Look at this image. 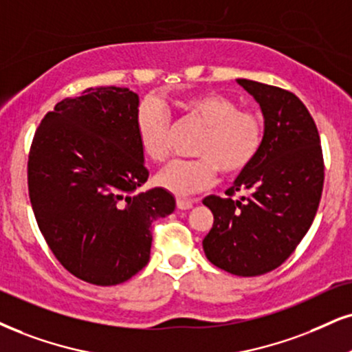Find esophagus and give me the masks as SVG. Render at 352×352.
I'll list each match as a JSON object with an SVG mask.
<instances>
[{
    "label": "esophagus",
    "mask_w": 352,
    "mask_h": 352,
    "mask_svg": "<svg viewBox=\"0 0 352 352\" xmlns=\"http://www.w3.org/2000/svg\"><path fill=\"white\" fill-rule=\"evenodd\" d=\"M192 204L194 202L190 201V199H176V207L181 210L190 209V207H192Z\"/></svg>",
    "instance_id": "obj_1"
}]
</instances>
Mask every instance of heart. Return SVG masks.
<instances>
[{"label": "heart", "mask_w": 352, "mask_h": 352, "mask_svg": "<svg viewBox=\"0 0 352 352\" xmlns=\"http://www.w3.org/2000/svg\"><path fill=\"white\" fill-rule=\"evenodd\" d=\"M188 119L204 127L194 155L196 160H177L156 175V184L175 196L186 197L207 189L217 173L233 177L246 171L259 155L264 140V122L253 111L240 109L238 102L217 91H201L176 101ZM137 137L142 151L151 162L162 163L171 153V122L160 104L146 101L137 111Z\"/></svg>", "instance_id": "heart-1"}]
</instances>
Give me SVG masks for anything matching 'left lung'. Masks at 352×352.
I'll use <instances>...</instances> for the list:
<instances>
[{
  "label": "left lung",
  "instance_id": "left-lung-1",
  "mask_svg": "<svg viewBox=\"0 0 352 352\" xmlns=\"http://www.w3.org/2000/svg\"><path fill=\"white\" fill-rule=\"evenodd\" d=\"M261 106L264 140L253 164L227 190L202 201L214 225L202 246L230 274L261 276L279 267L309 232L322 199L324 164L318 129L296 94L236 80ZM236 192L248 197L233 199Z\"/></svg>",
  "mask_w": 352,
  "mask_h": 352
}]
</instances>
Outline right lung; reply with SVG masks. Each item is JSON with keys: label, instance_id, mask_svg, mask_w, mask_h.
I'll return each mask as SVG.
<instances>
[{"label": "right lung", "instance_id": "add662e5", "mask_svg": "<svg viewBox=\"0 0 352 352\" xmlns=\"http://www.w3.org/2000/svg\"><path fill=\"white\" fill-rule=\"evenodd\" d=\"M138 96L89 88L47 112L32 138L28 186L38 230L60 264L94 285L129 280L150 259L151 223L175 210L148 179L137 137Z\"/></svg>", "mask_w": 352, "mask_h": 352}]
</instances>
